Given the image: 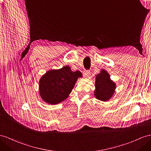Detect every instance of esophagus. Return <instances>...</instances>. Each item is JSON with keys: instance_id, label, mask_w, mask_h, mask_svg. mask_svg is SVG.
<instances>
[{"instance_id": "1", "label": "esophagus", "mask_w": 151, "mask_h": 151, "mask_svg": "<svg viewBox=\"0 0 151 151\" xmlns=\"http://www.w3.org/2000/svg\"><path fill=\"white\" fill-rule=\"evenodd\" d=\"M90 74H91L90 71H88V70H85V71H83V75H84V76L87 77V76H88L90 75Z\"/></svg>"}]
</instances>
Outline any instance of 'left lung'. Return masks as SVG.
I'll use <instances>...</instances> for the list:
<instances>
[{"instance_id": "1", "label": "left lung", "mask_w": 151, "mask_h": 151, "mask_svg": "<svg viewBox=\"0 0 151 151\" xmlns=\"http://www.w3.org/2000/svg\"><path fill=\"white\" fill-rule=\"evenodd\" d=\"M95 87L94 96L96 98L103 101H106L113 96L116 85L111 80L109 73L102 69L101 73L96 76Z\"/></svg>"}]
</instances>
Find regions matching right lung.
Here are the masks:
<instances>
[{
  "instance_id": "obj_1",
  "label": "right lung",
  "mask_w": 151,
  "mask_h": 151,
  "mask_svg": "<svg viewBox=\"0 0 151 151\" xmlns=\"http://www.w3.org/2000/svg\"><path fill=\"white\" fill-rule=\"evenodd\" d=\"M79 77H82V73L72 71L68 65L47 71L39 83L41 98L50 105L61 103L68 97Z\"/></svg>"
}]
</instances>
